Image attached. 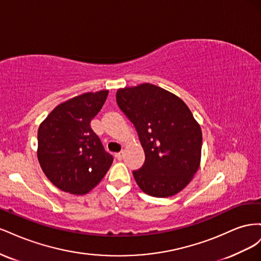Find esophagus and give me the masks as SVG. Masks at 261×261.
I'll return each instance as SVG.
<instances>
[{"mask_svg": "<svg viewBox=\"0 0 261 261\" xmlns=\"http://www.w3.org/2000/svg\"><path fill=\"white\" fill-rule=\"evenodd\" d=\"M115 158L117 160H122V158H123V152H117V153H115Z\"/></svg>", "mask_w": 261, "mask_h": 261, "instance_id": "1", "label": "esophagus"}]
</instances>
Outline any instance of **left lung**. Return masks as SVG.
<instances>
[{"instance_id": "8db88e82", "label": "left lung", "mask_w": 261, "mask_h": 261, "mask_svg": "<svg viewBox=\"0 0 261 261\" xmlns=\"http://www.w3.org/2000/svg\"><path fill=\"white\" fill-rule=\"evenodd\" d=\"M118 107L135 126L145 151L137 185L152 197L176 195L200 167L202 133L185 102L152 84L116 91Z\"/></svg>"}]
</instances>
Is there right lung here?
<instances>
[{"instance_id": "right-lung-1", "label": "right lung", "mask_w": 261, "mask_h": 261, "mask_svg": "<svg viewBox=\"0 0 261 261\" xmlns=\"http://www.w3.org/2000/svg\"><path fill=\"white\" fill-rule=\"evenodd\" d=\"M108 94L109 90H100L76 96L55 107L39 126V163L45 176L63 192L89 193L111 167L113 156L90 126Z\"/></svg>"}]
</instances>
